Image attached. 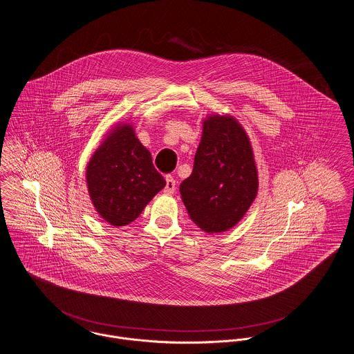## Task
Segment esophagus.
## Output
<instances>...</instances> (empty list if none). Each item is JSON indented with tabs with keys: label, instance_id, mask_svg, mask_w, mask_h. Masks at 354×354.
I'll list each match as a JSON object with an SVG mask.
<instances>
[{
	"label": "esophagus",
	"instance_id": "1",
	"mask_svg": "<svg viewBox=\"0 0 354 354\" xmlns=\"http://www.w3.org/2000/svg\"><path fill=\"white\" fill-rule=\"evenodd\" d=\"M176 190V182L172 176H165V187H164V192L165 194H172Z\"/></svg>",
	"mask_w": 354,
	"mask_h": 354
}]
</instances>
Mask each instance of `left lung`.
<instances>
[{
    "label": "left lung",
    "mask_w": 354,
    "mask_h": 354,
    "mask_svg": "<svg viewBox=\"0 0 354 354\" xmlns=\"http://www.w3.org/2000/svg\"><path fill=\"white\" fill-rule=\"evenodd\" d=\"M257 190V167L243 125L229 114H209L192 172L180 185L192 222L206 233L226 232L243 219Z\"/></svg>",
    "instance_id": "1"
}]
</instances>
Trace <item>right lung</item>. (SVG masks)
Segmentation results:
<instances>
[{"mask_svg": "<svg viewBox=\"0 0 354 354\" xmlns=\"http://www.w3.org/2000/svg\"><path fill=\"white\" fill-rule=\"evenodd\" d=\"M86 183L100 217L115 227L133 222L165 186L129 122L114 125L95 149L86 167Z\"/></svg>", "mask_w": 354, "mask_h": 354, "instance_id": "1", "label": "right lung"}]
</instances>
